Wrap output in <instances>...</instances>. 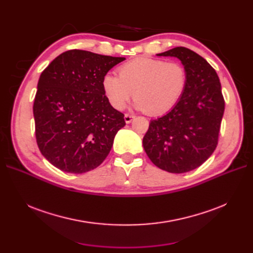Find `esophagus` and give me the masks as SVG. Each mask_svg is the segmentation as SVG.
I'll return each instance as SVG.
<instances>
[{"mask_svg":"<svg viewBox=\"0 0 253 253\" xmlns=\"http://www.w3.org/2000/svg\"><path fill=\"white\" fill-rule=\"evenodd\" d=\"M135 118L134 115H131V114H126L125 115V121L126 124H131L132 120Z\"/></svg>","mask_w":253,"mask_h":253,"instance_id":"34e87169","label":"esophagus"}]
</instances>
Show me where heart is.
<instances>
[{"instance_id": "1", "label": "heart", "mask_w": 253, "mask_h": 253, "mask_svg": "<svg viewBox=\"0 0 253 253\" xmlns=\"http://www.w3.org/2000/svg\"><path fill=\"white\" fill-rule=\"evenodd\" d=\"M119 77L108 73L102 88L116 110H124L134 95V106L152 116L170 111L178 102L187 85V72L180 63L162 59L138 58L118 68Z\"/></svg>"}]
</instances>
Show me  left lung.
Instances as JSON below:
<instances>
[{
    "instance_id": "8db88e82",
    "label": "left lung",
    "mask_w": 253,
    "mask_h": 253,
    "mask_svg": "<svg viewBox=\"0 0 253 253\" xmlns=\"http://www.w3.org/2000/svg\"><path fill=\"white\" fill-rule=\"evenodd\" d=\"M159 57H175L187 72V85L174 108L151 120L143 149L151 162L170 173H186L202 166L215 150L225 111L215 70L186 47H175Z\"/></svg>"
}]
</instances>
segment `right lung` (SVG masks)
<instances>
[{"label":"right lung","mask_w":253,"mask_h":253,"mask_svg":"<svg viewBox=\"0 0 253 253\" xmlns=\"http://www.w3.org/2000/svg\"><path fill=\"white\" fill-rule=\"evenodd\" d=\"M126 58L72 49L42 72L34 102L36 139L61 171L85 173L100 166L126 126L102 88V78Z\"/></svg>","instance_id":"right-lung-1"}]
</instances>
